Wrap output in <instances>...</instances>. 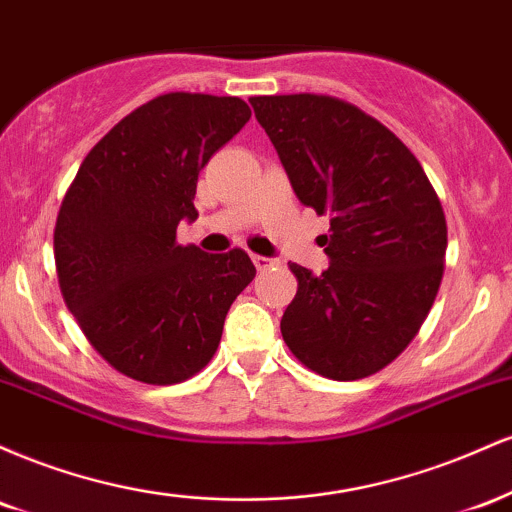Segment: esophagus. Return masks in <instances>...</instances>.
Returning <instances> with one entry per match:
<instances>
[{
	"label": "esophagus",
	"instance_id": "1",
	"mask_svg": "<svg viewBox=\"0 0 512 512\" xmlns=\"http://www.w3.org/2000/svg\"><path fill=\"white\" fill-rule=\"evenodd\" d=\"M252 262H255L257 272H264V269L274 267V264H276L274 257H264V255H252Z\"/></svg>",
	"mask_w": 512,
	"mask_h": 512
}]
</instances>
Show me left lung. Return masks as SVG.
<instances>
[{
	"instance_id": "obj_1",
	"label": "left lung",
	"mask_w": 512,
	"mask_h": 512,
	"mask_svg": "<svg viewBox=\"0 0 512 512\" xmlns=\"http://www.w3.org/2000/svg\"><path fill=\"white\" fill-rule=\"evenodd\" d=\"M293 192L330 214V267L291 264L298 291L281 337L332 380L378 373L424 325L443 279L448 226L416 156L356 105L315 93L250 98Z\"/></svg>"
}]
</instances>
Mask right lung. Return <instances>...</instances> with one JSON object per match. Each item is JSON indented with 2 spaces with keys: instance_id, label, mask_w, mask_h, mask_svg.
<instances>
[{
  "instance_id": "right-lung-1",
  "label": "right lung",
  "mask_w": 512,
  "mask_h": 512,
  "mask_svg": "<svg viewBox=\"0 0 512 512\" xmlns=\"http://www.w3.org/2000/svg\"><path fill=\"white\" fill-rule=\"evenodd\" d=\"M250 115L233 96H158L93 146L64 197L55 226L64 303L127 378L173 385L199 373L255 279L245 250L175 243L178 223L197 219L199 170Z\"/></svg>"
}]
</instances>
